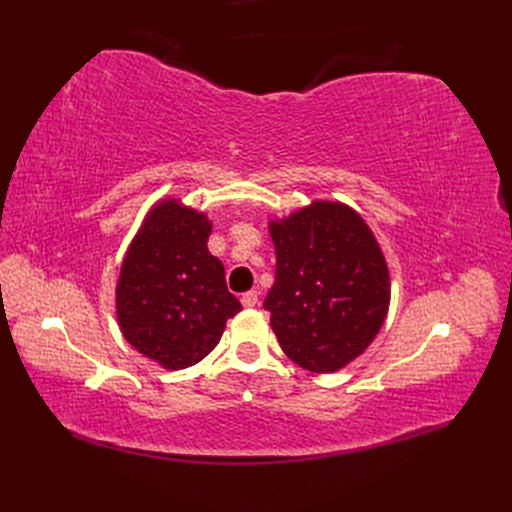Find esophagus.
Listing matches in <instances>:
<instances>
[{"label": "esophagus", "mask_w": 512, "mask_h": 512, "mask_svg": "<svg viewBox=\"0 0 512 512\" xmlns=\"http://www.w3.org/2000/svg\"><path fill=\"white\" fill-rule=\"evenodd\" d=\"M241 303H243V307H256L258 305V292L256 290H250V292H245L243 297H241Z\"/></svg>", "instance_id": "esophagus-1"}]
</instances>
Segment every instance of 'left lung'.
Segmentation results:
<instances>
[{
	"label": "left lung",
	"mask_w": 512,
	"mask_h": 512,
	"mask_svg": "<svg viewBox=\"0 0 512 512\" xmlns=\"http://www.w3.org/2000/svg\"><path fill=\"white\" fill-rule=\"evenodd\" d=\"M275 284L265 299L290 361L314 374L346 367L374 342L391 303L389 267L365 220L316 200L269 224Z\"/></svg>",
	"instance_id": "1"
}]
</instances>
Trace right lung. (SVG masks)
<instances>
[{"mask_svg": "<svg viewBox=\"0 0 512 512\" xmlns=\"http://www.w3.org/2000/svg\"><path fill=\"white\" fill-rule=\"evenodd\" d=\"M205 213L166 198L130 243L117 282L123 337L164 369H185L218 346L226 320L241 312L224 265L207 250Z\"/></svg>", "mask_w": 512, "mask_h": 512, "instance_id": "add662e5", "label": "right lung"}]
</instances>
